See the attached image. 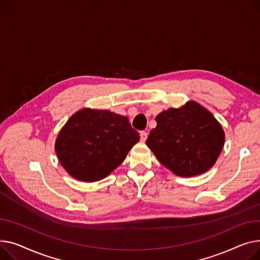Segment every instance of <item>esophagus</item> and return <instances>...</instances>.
I'll return each mask as SVG.
<instances>
[{
  "mask_svg": "<svg viewBox=\"0 0 260 260\" xmlns=\"http://www.w3.org/2000/svg\"><path fill=\"white\" fill-rule=\"evenodd\" d=\"M147 137H148V133L146 131H142L141 132V141L145 142L147 140Z\"/></svg>",
  "mask_w": 260,
  "mask_h": 260,
  "instance_id": "1",
  "label": "esophagus"
}]
</instances>
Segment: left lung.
I'll use <instances>...</instances> for the list:
<instances>
[{
  "label": "left lung",
  "mask_w": 260,
  "mask_h": 260,
  "mask_svg": "<svg viewBox=\"0 0 260 260\" xmlns=\"http://www.w3.org/2000/svg\"><path fill=\"white\" fill-rule=\"evenodd\" d=\"M147 146L167 169L180 177L200 175L214 166L224 145V131L195 101L160 112Z\"/></svg>",
  "instance_id": "left-lung-1"
}]
</instances>
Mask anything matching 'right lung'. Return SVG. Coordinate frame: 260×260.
<instances>
[{
    "label": "right lung",
    "mask_w": 260,
    "mask_h": 260,
    "mask_svg": "<svg viewBox=\"0 0 260 260\" xmlns=\"http://www.w3.org/2000/svg\"><path fill=\"white\" fill-rule=\"evenodd\" d=\"M127 116L109 110L83 108L60 129L56 156L73 178L94 182L108 176L140 141Z\"/></svg>",
    "instance_id": "obj_1"
}]
</instances>
